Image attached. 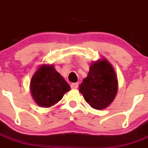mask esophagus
<instances>
[{"instance_id":"1","label":"esophagus","mask_w":148,"mask_h":148,"mask_svg":"<svg viewBox=\"0 0 148 148\" xmlns=\"http://www.w3.org/2000/svg\"><path fill=\"white\" fill-rule=\"evenodd\" d=\"M78 87V83H73L71 84L72 89H77Z\"/></svg>"}]
</instances>
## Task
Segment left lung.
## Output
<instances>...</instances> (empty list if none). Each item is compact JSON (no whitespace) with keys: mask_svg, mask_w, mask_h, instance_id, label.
<instances>
[{"mask_svg":"<svg viewBox=\"0 0 148 148\" xmlns=\"http://www.w3.org/2000/svg\"><path fill=\"white\" fill-rule=\"evenodd\" d=\"M118 80L110 63L105 58L92 63L88 75L79 85V92L92 108L102 110L113 102Z\"/></svg>","mask_w":148,"mask_h":148,"instance_id":"8db88e82","label":"left lung"}]
</instances>
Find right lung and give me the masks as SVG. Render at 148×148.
<instances>
[{
    "label": "right lung",
    "instance_id": "1",
    "mask_svg": "<svg viewBox=\"0 0 148 148\" xmlns=\"http://www.w3.org/2000/svg\"><path fill=\"white\" fill-rule=\"evenodd\" d=\"M70 90V85L53 64L39 66L30 82L32 98L41 108H49L58 103Z\"/></svg>",
    "mask_w": 148,
    "mask_h": 148
}]
</instances>
